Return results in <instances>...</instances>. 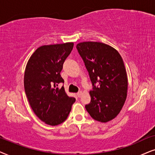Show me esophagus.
Here are the masks:
<instances>
[{"label":"esophagus","instance_id":"obj_1","mask_svg":"<svg viewBox=\"0 0 155 155\" xmlns=\"http://www.w3.org/2000/svg\"><path fill=\"white\" fill-rule=\"evenodd\" d=\"M82 94H83V92L82 91H79L77 93V96L78 97H81L82 96Z\"/></svg>","mask_w":155,"mask_h":155}]
</instances>
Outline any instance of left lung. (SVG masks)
<instances>
[{"label":"left lung","mask_w":155,"mask_h":155,"mask_svg":"<svg viewBox=\"0 0 155 155\" xmlns=\"http://www.w3.org/2000/svg\"><path fill=\"white\" fill-rule=\"evenodd\" d=\"M76 48L94 86L86 110L97 121H110L120 112L127 98L128 83L122 57L115 48L103 42H80Z\"/></svg>","instance_id":"8db88e82"}]
</instances>
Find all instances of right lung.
Masks as SVG:
<instances>
[{
  "mask_svg": "<svg viewBox=\"0 0 155 155\" xmlns=\"http://www.w3.org/2000/svg\"><path fill=\"white\" fill-rule=\"evenodd\" d=\"M73 42L43 45L31 55L24 74L27 98L35 115L47 125H59L66 120L76 99L69 97L60 72L73 49Z\"/></svg>",
  "mask_w": 155,
  "mask_h": 155,
  "instance_id": "right-lung-1",
  "label": "right lung"
}]
</instances>
